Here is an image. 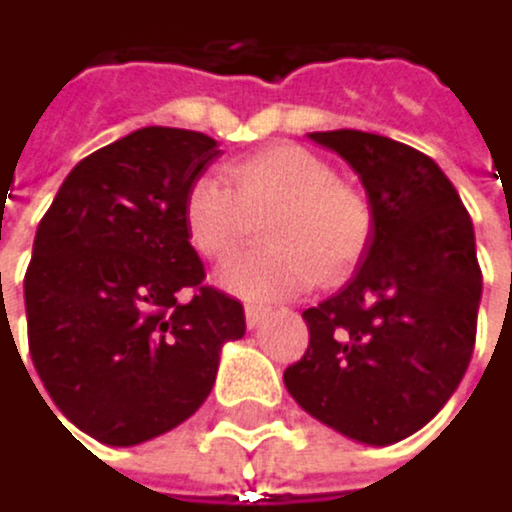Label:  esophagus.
Wrapping results in <instances>:
<instances>
[{"label": "esophagus", "instance_id": "34e87169", "mask_svg": "<svg viewBox=\"0 0 512 512\" xmlns=\"http://www.w3.org/2000/svg\"><path fill=\"white\" fill-rule=\"evenodd\" d=\"M273 312L267 309V306H245V324H248V330H258L267 318H270Z\"/></svg>", "mask_w": 512, "mask_h": 512}]
</instances>
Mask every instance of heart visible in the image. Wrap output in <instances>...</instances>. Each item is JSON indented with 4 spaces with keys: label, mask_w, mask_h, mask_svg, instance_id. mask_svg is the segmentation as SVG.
<instances>
[{
    "label": "heart",
    "mask_w": 512,
    "mask_h": 512,
    "mask_svg": "<svg viewBox=\"0 0 512 512\" xmlns=\"http://www.w3.org/2000/svg\"><path fill=\"white\" fill-rule=\"evenodd\" d=\"M230 182L197 176L182 218L197 254L227 261L267 221V248L242 254L218 273V285L245 300H276L342 279L369 245L372 209L363 191L306 146L279 143L227 167Z\"/></svg>",
    "instance_id": "heart-1"
}]
</instances>
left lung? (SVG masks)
Segmentation results:
<instances>
[{
  "label": "left lung",
  "instance_id": "1",
  "mask_svg": "<svg viewBox=\"0 0 512 512\" xmlns=\"http://www.w3.org/2000/svg\"><path fill=\"white\" fill-rule=\"evenodd\" d=\"M309 140L360 176L372 233L354 279L303 312L309 351L285 387L333 432L387 447L423 429L471 363L483 294L474 224L429 155L351 128Z\"/></svg>",
  "mask_w": 512,
  "mask_h": 512
}]
</instances>
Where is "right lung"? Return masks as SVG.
Wrapping results in <instances>:
<instances>
[{
	"label": "right lung",
	"instance_id": "1",
	"mask_svg": "<svg viewBox=\"0 0 512 512\" xmlns=\"http://www.w3.org/2000/svg\"><path fill=\"white\" fill-rule=\"evenodd\" d=\"M218 155L200 131L137 128L86 155L38 224L29 354L62 417L101 444L176 429L206 402L221 348L245 336L242 306L203 288L182 218L188 185Z\"/></svg>",
	"mask_w": 512,
	"mask_h": 512
}]
</instances>
